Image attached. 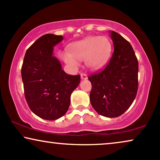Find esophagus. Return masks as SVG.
I'll use <instances>...</instances> for the list:
<instances>
[{
	"label": "esophagus",
	"mask_w": 160,
	"mask_h": 160,
	"mask_svg": "<svg viewBox=\"0 0 160 160\" xmlns=\"http://www.w3.org/2000/svg\"><path fill=\"white\" fill-rule=\"evenodd\" d=\"M81 78L82 79H87L88 78V76L84 73H81Z\"/></svg>",
	"instance_id": "34e87169"
}]
</instances>
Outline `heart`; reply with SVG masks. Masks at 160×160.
Segmentation results:
<instances>
[{
	"mask_svg": "<svg viewBox=\"0 0 160 160\" xmlns=\"http://www.w3.org/2000/svg\"><path fill=\"white\" fill-rule=\"evenodd\" d=\"M112 43L107 37L90 36L73 43L70 47V53H62V59L71 68L78 66V61L84 60L89 69L97 70L103 68L110 57Z\"/></svg>",
	"mask_w": 160,
	"mask_h": 160,
	"instance_id": "heart-1",
	"label": "heart"
}]
</instances>
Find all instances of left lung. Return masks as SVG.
<instances>
[{
    "instance_id": "obj_1",
    "label": "left lung",
    "mask_w": 160,
    "mask_h": 160,
    "mask_svg": "<svg viewBox=\"0 0 160 160\" xmlns=\"http://www.w3.org/2000/svg\"><path fill=\"white\" fill-rule=\"evenodd\" d=\"M114 52L101 71L92 74L90 98L99 115L116 118L133 103L138 89V61L132 45L118 33L111 31Z\"/></svg>"
}]
</instances>
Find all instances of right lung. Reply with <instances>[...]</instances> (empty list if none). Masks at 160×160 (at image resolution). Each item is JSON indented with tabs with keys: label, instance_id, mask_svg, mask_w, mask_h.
<instances>
[{
	"label": "right lung",
	"instance_id": "1",
	"mask_svg": "<svg viewBox=\"0 0 160 160\" xmlns=\"http://www.w3.org/2000/svg\"><path fill=\"white\" fill-rule=\"evenodd\" d=\"M61 35L47 34L28 48L21 68L25 98L38 117L54 121L67 112L70 95L80 83V75L67 74L53 56Z\"/></svg>",
	"mask_w": 160,
	"mask_h": 160
}]
</instances>
